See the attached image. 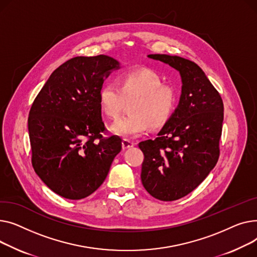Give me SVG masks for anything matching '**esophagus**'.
<instances>
[{"instance_id":"obj_1","label":"esophagus","mask_w":257,"mask_h":257,"mask_svg":"<svg viewBox=\"0 0 257 257\" xmlns=\"http://www.w3.org/2000/svg\"><path fill=\"white\" fill-rule=\"evenodd\" d=\"M134 146H135L134 142H132V141L127 140V139H123L122 140V148L123 149H128V148H132Z\"/></svg>"}]
</instances>
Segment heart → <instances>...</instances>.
<instances>
[{"label": "heart", "mask_w": 257, "mask_h": 257, "mask_svg": "<svg viewBox=\"0 0 257 257\" xmlns=\"http://www.w3.org/2000/svg\"><path fill=\"white\" fill-rule=\"evenodd\" d=\"M131 100L130 114L110 127L111 133L119 137H139L149 125L162 127L175 110L177 95L172 87L163 85L156 71L148 68L123 72L119 75L118 86L104 83L98 91L99 107L110 119L118 118Z\"/></svg>", "instance_id": "obj_1"}]
</instances>
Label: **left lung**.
Here are the masks:
<instances>
[{
    "label": "left lung",
    "mask_w": 257,
    "mask_h": 257,
    "mask_svg": "<svg viewBox=\"0 0 257 257\" xmlns=\"http://www.w3.org/2000/svg\"><path fill=\"white\" fill-rule=\"evenodd\" d=\"M179 72L182 93L172 116L155 140L139 143L144 155L141 180L162 201H173L197 188L219 159L223 101L204 71L177 56L148 55Z\"/></svg>",
    "instance_id": "left-lung-1"
}]
</instances>
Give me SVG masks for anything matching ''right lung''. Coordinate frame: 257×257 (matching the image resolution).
I'll return each mask as SVG.
<instances>
[{
    "instance_id": "obj_1",
    "label": "right lung",
    "mask_w": 257,
    "mask_h": 257,
    "mask_svg": "<svg viewBox=\"0 0 257 257\" xmlns=\"http://www.w3.org/2000/svg\"><path fill=\"white\" fill-rule=\"evenodd\" d=\"M116 59L98 55L75 57L50 75L28 119L32 165L53 192L79 200L96 191L107 177L121 139H105L98 91Z\"/></svg>"
}]
</instances>
